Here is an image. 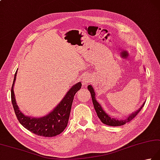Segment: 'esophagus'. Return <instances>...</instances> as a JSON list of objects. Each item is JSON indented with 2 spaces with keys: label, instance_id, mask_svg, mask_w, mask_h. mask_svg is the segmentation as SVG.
<instances>
[{
  "label": "esophagus",
  "instance_id": "obj_1",
  "mask_svg": "<svg viewBox=\"0 0 160 160\" xmlns=\"http://www.w3.org/2000/svg\"><path fill=\"white\" fill-rule=\"evenodd\" d=\"M89 81H90V80L89 79V78H87V77L84 78V79H83V80H82V84H83V86H85L87 84H88V83L89 82Z\"/></svg>",
  "mask_w": 160,
  "mask_h": 160
}]
</instances>
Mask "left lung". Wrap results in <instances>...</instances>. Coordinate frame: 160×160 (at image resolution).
Segmentation results:
<instances>
[{"label": "left lung", "instance_id": "left-lung-1", "mask_svg": "<svg viewBox=\"0 0 160 160\" xmlns=\"http://www.w3.org/2000/svg\"><path fill=\"white\" fill-rule=\"evenodd\" d=\"M87 88H88V90L90 92L91 95H92V102H93V106H94V109L96 112L97 115H98V117L100 118V120L102 121V123H103L105 125H108V126H123V125H124V124H126V123H128V122H130L131 120L133 119L134 117H137V115L139 113L141 109H142L143 105H144V103H143V105L138 109V110L136 111L135 112H134L133 114H130L129 117L126 118V119H125V120H118L117 119V120L114 118L110 117L108 114H107V113H106V112L103 110L102 108H101V105H100L99 103L96 101V100L95 98V92H94V90H93V87L91 85H89L88 87H87Z\"/></svg>", "mask_w": 160, "mask_h": 160}]
</instances>
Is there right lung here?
<instances>
[{
	"instance_id": "1",
	"label": "right lung",
	"mask_w": 160,
	"mask_h": 160,
	"mask_svg": "<svg viewBox=\"0 0 160 160\" xmlns=\"http://www.w3.org/2000/svg\"><path fill=\"white\" fill-rule=\"evenodd\" d=\"M17 71L14 74L11 89V99L13 108L19 123L27 130L38 136L52 137L62 133L67 126L74 96L82 87L78 82L69 89L59 105L50 114L42 118H32L24 115L16 102L13 87Z\"/></svg>"
}]
</instances>
